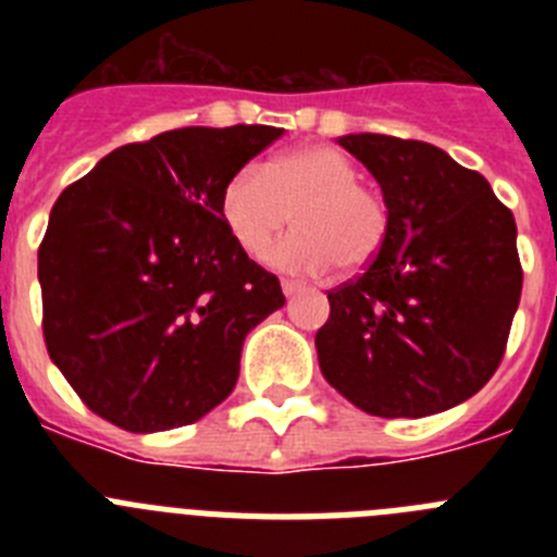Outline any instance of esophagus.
I'll return each mask as SVG.
<instances>
[{
	"label": "esophagus",
	"mask_w": 557,
	"mask_h": 557,
	"mask_svg": "<svg viewBox=\"0 0 557 557\" xmlns=\"http://www.w3.org/2000/svg\"><path fill=\"white\" fill-rule=\"evenodd\" d=\"M282 289H284V295H287V298H293L295 293H301L304 284H301V282H289V278H284V282H282Z\"/></svg>",
	"instance_id": "34e87169"
}]
</instances>
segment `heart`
Segmentation results:
<instances>
[{
    "instance_id": "heart-1",
    "label": "heart",
    "mask_w": 557,
    "mask_h": 557,
    "mask_svg": "<svg viewBox=\"0 0 557 557\" xmlns=\"http://www.w3.org/2000/svg\"><path fill=\"white\" fill-rule=\"evenodd\" d=\"M220 218L231 239L250 259L270 253L289 273H326L334 262L346 273L366 270L391 231V209L371 186L359 184L348 156L326 145H307L275 156L268 166L245 164L220 189Z\"/></svg>"
}]
</instances>
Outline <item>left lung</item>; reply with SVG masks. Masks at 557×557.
Wrapping results in <instances>:
<instances>
[{"label": "left lung", "mask_w": 557, "mask_h": 557, "mask_svg": "<svg viewBox=\"0 0 557 557\" xmlns=\"http://www.w3.org/2000/svg\"><path fill=\"white\" fill-rule=\"evenodd\" d=\"M337 145L376 178L391 231L366 273L329 293L323 379L368 416L457 407L494 376L519 307L513 214L435 145L382 133Z\"/></svg>", "instance_id": "1"}]
</instances>
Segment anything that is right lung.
<instances>
[{"mask_svg":"<svg viewBox=\"0 0 557 557\" xmlns=\"http://www.w3.org/2000/svg\"><path fill=\"white\" fill-rule=\"evenodd\" d=\"M284 127H181L66 186L38 248L44 339L88 410L127 432L195 424L231 396L282 284L220 218L228 175Z\"/></svg>","mask_w":557,"mask_h":557,"instance_id":"add662e5","label":"right lung"}]
</instances>
